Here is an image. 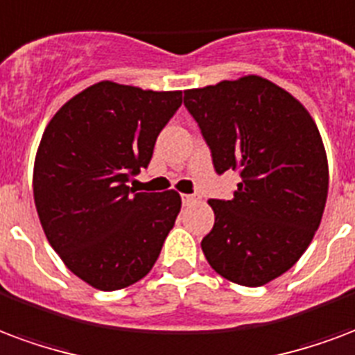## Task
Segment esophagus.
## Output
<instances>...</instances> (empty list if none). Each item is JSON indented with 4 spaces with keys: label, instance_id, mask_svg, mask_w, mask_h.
<instances>
[{
    "label": "esophagus",
    "instance_id": "obj_1",
    "mask_svg": "<svg viewBox=\"0 0 355 355\" xmlns=\"http://www.w3.org/2000/svg\"><path fill=\"white\" fill-rule=\"evenodd\" d=\"M196 201H198V198H196V196H188V193H184V196H182V203H184L186 207H188V205H193Z\"/></svg>",
    "mask_w": 355,
    "mask_h": 355
}]
</instances>
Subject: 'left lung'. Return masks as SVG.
Masks as SVG:
<instances>
[{"mask_svg":"<svg viewBox=\"0 0 355 355\" xmlns=\"http://www.w3.org/2000/svg\"><path fill=\"white\" fill-rule=\"evenodd\" d=\"M218 175L239 171L231 199H211L201 241L209 265L241 286H263L309 248L329 188L324 143L295 97L258 75L184 92Z\"/></svg>","mask_w":355,"mask_h":355,"instance_id":"1","label":"left lung"}]
</instances>
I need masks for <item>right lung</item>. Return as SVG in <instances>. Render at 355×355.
Listing matches in <instances>:
<instances>
[{
	"label": "right lung",
	"instance_id": "obj_1",
	"mask_svg": "<svg viewBox=\"0 0 355 355\" xmlns=\"http://www.w3.org/2000/svg\"><path fill=\"white\" fill-rule=\"evenodd\" d=\"M182 105V92L103 80L54 114L33 165V199L49 243L67 269L103 291L135 284L156 263L180 196L135 193L131 178Z\"/></svg>",
	"mask_w": 355,
	"mask_h": 355
}]
</instances>
